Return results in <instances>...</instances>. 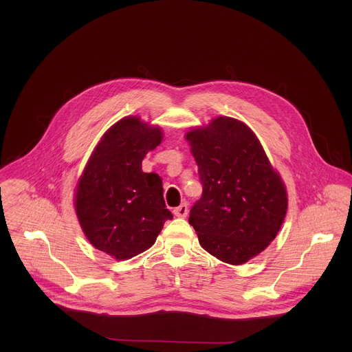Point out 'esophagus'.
I'll list each match as a JSON object with an SVG mask.
<instances>
[{
    "mask_svg": "<svg viewBox=\"0 0 352 352\" xmlns=\"http://www.w3.org/2000/svg\"><path fill=\"white\" fill-rule=\"evenodd\" d=\"M188 212H189V210H188V205H186V204H182L181 206H178V208L174 209V214H175L177 217H182V219L188 216Z\"/></svg>",
    "mask_w": 352,
    "mask_h": 352,
    "instance_id": "34e87169",
    "label": "esophagus"
}]
</instances>
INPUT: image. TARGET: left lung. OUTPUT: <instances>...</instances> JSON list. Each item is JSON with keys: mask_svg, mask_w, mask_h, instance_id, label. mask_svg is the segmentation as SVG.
Masks as SVG:
<instances>
[{"mask_svg": "<svg viewBox=\"0 0 352 352\" xmlns=\"http://www.w3.org/2000/svg\"><path fill=\"white\" fill-rule=\"evenodd\" d=\"M185 138L204 186L189 224L210 255L242 265L276 238L287 213L284 182L256 135L238 120L217 117Z\"/></svg>", "mask_w": 352, "mask_h": 352, "instance_id": "1", "label": "left lung"}]
</instances>
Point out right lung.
<instances>
[{"label": "right lung", "mask_w": 352, "mask_h": 352, "mask_svg": "<svg viewBox=\"0 0 352 352\" xmlns=\"http://www.w3.org/2000/svg\"><path fill=\"white\" fill-rule=\"evenodd\" d=\"M162 139L159 126L125 117L103 135L79 178L75 195L79 224L96 249L117 261L144 252L173 219L166 209L162 178L142 171V160Z\"/></svg>", "instance_id": "add662e5"}]
</instances>
